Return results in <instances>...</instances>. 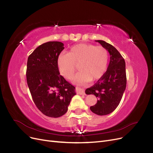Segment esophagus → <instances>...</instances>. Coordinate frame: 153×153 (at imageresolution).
Instances as JSON below:
<instances>
[{"mask_svg":"<svg viewBox=\"0 0 153 153\" xmlns=\"http://www.w3.org/2000/svg\"><path fill=\"white\" fill-rule=\"evenodd\" d=\"M76 91L78 94H80V95H84L85 94V92L84 90L83 89L81 88H76Z\"/></svg>","mask_w":153,"mask_h":153,"instance_id":"1","label":"esophagus"}]
</instances>
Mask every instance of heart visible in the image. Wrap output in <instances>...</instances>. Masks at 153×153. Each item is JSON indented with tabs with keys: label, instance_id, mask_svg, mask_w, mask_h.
Instances as JSON below:
<instances>
[{
	"label": "heart",
	"instance_id": "obj_1",
	"mask_svg": "<svg viewBox=\"0 0 153 153\" xmlns=\"http://www.w3.org/2000/svg\"><path fill=\"white\" fill-rule=\"evenodd\" d=\"M109 54L106 49L81 43L72 46L68 54L59 55L57 64L61 74L68 79L72 77L79 65L81 71L73 78V81L85 84L101 79L107 70Z\"/></svg>",
	"mask_w": 153,
	"mask_h": 153
}]
</instances>
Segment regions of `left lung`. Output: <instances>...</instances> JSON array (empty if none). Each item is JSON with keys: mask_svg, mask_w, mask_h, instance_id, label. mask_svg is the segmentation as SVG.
Instances as JSON below:
<instances>
[{"mask_svg": "<svg viewBox=\"0 0 153 153\" xmlns=\"http://www.w3.org/2000/svg\"><path fill=\"white\" fill-rule=\"evenodd\" d=\"M110 54V62L104 76L92 87L88 88L86 94H94L98 100L90 107L91 111L99 116L113 112L120 102L126 87V63L119 51L112 45L98 40Z\"/></svg>", "mask_w": 153, "mask_h": 153, "instance_id": "8db88e82", "label": "left lung"}]
</instances>
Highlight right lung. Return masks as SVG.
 Masks as SVG:
<instances>
[{
  "label": "right lung",
  "instance_id": "add662e5",
  "mask_svg": "<svg viewBox=\"0 0 153 153\" xmlns=\"http://www.w3.org/2000/svg\"><path fill=\"white\" fill-rule=\"evenodd\" d=\"M64 49L61 42H45L27 60L26 77L33 101L42 114L51 117L65 114L76 94L74 86L60 75L57 67V57Z\"/></svg>",
  "mask_w": 153,
  "mask_h": 153
}]
</instances>
